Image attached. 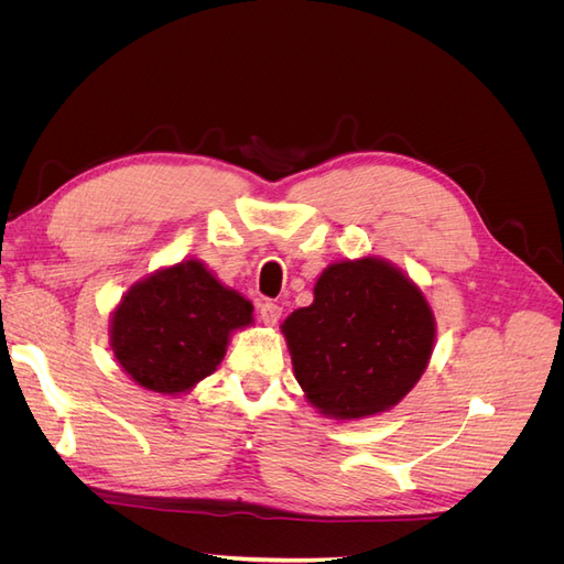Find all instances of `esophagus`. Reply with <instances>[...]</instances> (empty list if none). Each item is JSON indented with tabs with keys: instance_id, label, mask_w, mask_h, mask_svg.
Masks as SVG:
<instances>
[{
	"instance_id": "34e87169",
	"label": "esophagus",
	"mask_w": 564,
	"mask_h": 564,
	"mask_svg": "<svg viewBox=\"0 0 564 564\" xmlns=\"http://www.w3.org/2000/svg\"><path fill=\"white\" fill-rule=\"evenodd\" d=\"M259 313H261V319L268 324V327H272V324H278L280 317H282V308H280L278 303H272V301H263L259 305Z\"/></svg>"
}]
</instances>
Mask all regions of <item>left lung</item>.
I'll return each mask as SVG.
<instances>
[{"label": "left lung", "instance_id": "8db88e82", "mask_svg": "<svg viewBox=\"0 0 564 564\" xmlns=\"http://www.w3.org/2000/svg\"><path fill=\"white\" fill-rule=\"evenodd\" d=\"M313 303L282 322L294 377L319 414L369 419L423 377L437 324L421 286L381 256L324 268Z\"/></svg>", "mask_w": 564, "mask_h": 564}]
</instances>
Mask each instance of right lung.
Returning a JSON list of instances; mask_svg holds the SVG:
<instances>
[{
	"label": "right lung",
	"instance_id": "add662e5",
	"mask_svg": "<svg viewBox=\"0 0 564 564\" xmlns=\"http://www.w3.org/2000/svg\"><path fill=\"white\" fill-rule=\"evenodd\" d=\"M249 324L251 301L199 259H183L127 289L110 313V348L133 383L183 395L212 377L230 336Z\"/></svg>",
	"mask_w": 564,
	"mask_h": 564
}]
</instances>
